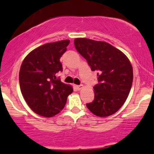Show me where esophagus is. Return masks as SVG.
<instances>
[{"mask_svg": "<svg viewBox=\"0 0 154 154\" xmlns=\"http://www.w3.org/2000/svg\"><path fill=\"white\" fill-rule=\"evenodd\" d=\"M75 88H76V89H77V90H80V89L83 88V85H75Z\"/></svg>", "mask_w": 154, "mask_h": 154, "instance_id": "34e87169", "label": "esophagus"}]
</instances>
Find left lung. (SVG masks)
<instances>
[{"label": "left lung", "mask_w": 154, "mask_h": 154, "mask_svg": "<svg viewBox=\"0 0 154 154\" xmlns=\"http://www.w3.org/2000/svg\"><path fill=\"white\" fill-rule=\"evenodd\" d=\"M74 44L91 70L97 72L95 99L87 103V108L100 117L112 115L124 104L131 89L133 73L130 60L107 42L75 38Z\"/></svg>", "instance_id": "8db88e82"}]
</instances>
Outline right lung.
<instances>
[{
  "instance_id": "right-lung-1",
  "label": "right lung",
  "mask_w": 154,
  "mask_h": 154,
  "mask_svg": "<svg viewBox=\"0 0 154 154\" xmlns=\"http://www.w3.org/2000/svg\"><path fill=\"white\" fill-rule=\"evenodd\" d=\"M69 40L43 45L28 54L21 64L19 83L28 106L35 113L51 117L65 107L72 87L62 82L57 75L62 72L60 58Z\"/></svg>"
}]
</instances>
